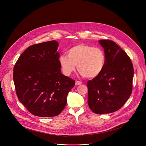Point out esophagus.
Instances as JSON below:
<instances>
[{
	"label": "esophagus",
	"instance_id": "1",
	"mask_svg": "<svg viewBox=\"0 0 146 146\" xmlns=\"http://www.w3.org/2000/svg\"><path fill=\"white\" fill-rule=\"evenodd\" d=\"M82 84V82L80 81H76V86H78V85H80Z\"/></svg>",
	"mask_w": 146,
	"mask_h": 146
}]
</instances>
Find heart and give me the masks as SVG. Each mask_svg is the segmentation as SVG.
<instances>
[{"label": "heart", "instance_id": "heart-1", "mask_svg": "<svg viewBox=\"0 0 146 146\" xmlns=\"http://www.w3.org/2000/svg\"><path fill=\"white\" fill-rule=\"evenodd\" d=\"M59 62L64 73L70 75L77 68L86 78H94L103 70L105 65V55L98 47L81 44L69 49L68 55H60Z\"/></svg>", "mask_w": 146, "mask_h": 146}]
</instances>
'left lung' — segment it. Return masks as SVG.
Wrapping results in <instances>:
<instances>
[{"label": "left lung", "instance_id": "left-lung-1", "mask_svg": "<svg viewBox=\"0 0 146 146\" xmlns=\"http://www.w3.org/2000/svg\"><path fill=\"white\" fill-rule=\"evenodd\" d=\"M104 49L105 65L102 72L87 82L88 104L99 114L119 110L130 97L132 90L133 67L131 59L115 42L99 40Z\"/></svg>", "mask_w": 146, "mask_h": 146}]
</instances>
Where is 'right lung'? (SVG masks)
Returning <instances> with one entry per match:
<instances>
[{"label": "right lung", "instance_id": "right-lung-1", "mask_svg": "<svg viewBox=\"0 0 146 146\" xmlns=\"http://www.w3.org/2000/svg\"><path fill=\"white\" fill-rule=\"evenodd\" d=\"M55 40L29 47L14 67L13 80L19 102L32 114L56 116L65 108L75 81L61 73Z\"/></svg>", "mask_w": 146, "mask_h": 146}]
</instances>
